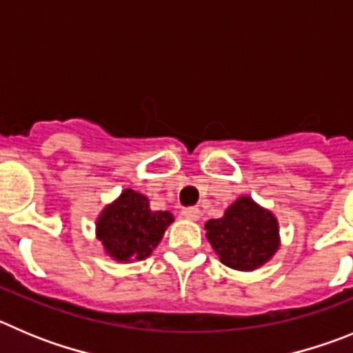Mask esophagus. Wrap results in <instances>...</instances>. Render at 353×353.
I'll list each match as a JSON object with an SVG mask.
<instances>
[{
  "label": "esophagus",
  "instance_id": "1",
  "mask_svg": "<svg viewBox=\"0 0 353 353\" xmlns=\"http://www.w3.org/2000/svg\"><path fill=\"white\" fill-rule=\"evenodd\" d=\"M181 214H183L184 218H188V220L195 221L200 218V209L199 208H183Z\"/></svg>",
  "mask_w": 353,
  "mask_h": 353
}]
</instances>
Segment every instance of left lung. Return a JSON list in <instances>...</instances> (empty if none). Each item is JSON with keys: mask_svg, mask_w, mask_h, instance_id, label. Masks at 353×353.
Here are the masks:
<instances>
[{"mask_svg": "<svg viewBox=\"0 0 353 353\" xmlns=\"http://www.w3.org/2000/svg\"><path fill=\"white\" fill-rule=\"evenodd\" d=\"M205 230L221 262L237 271L260 268L279 246L276 218L250 196L237 199L223 218L209 220Z\"/></svg>", "mask_w": 353, "mask_h": 353, "instance_id": "left-lung-1", "label": "left lung"}]
</instances>
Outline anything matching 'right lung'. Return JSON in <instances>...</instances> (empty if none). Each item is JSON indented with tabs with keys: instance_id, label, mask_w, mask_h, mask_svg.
I'll list each match as a JSON object with an SVG mask.
<instances>
[{
	"instance_id": "obj_1",
	"label": "right lung",
	"mask_w": 353,
	"mask_h": 353,
	"mask_svg": "<svg viewBox=\"0 0 353 353\" xmlns=\"http://www.w3.org/2000/svg\"><path fill=\"white\" fill-rule=\"evenodd\" d=\"M172 220L169 211H151L148 196L125 190L112 205L101 212L97 234L109 255L116 260H142L151 255Z\"/></svg>"
}]
</instances>
